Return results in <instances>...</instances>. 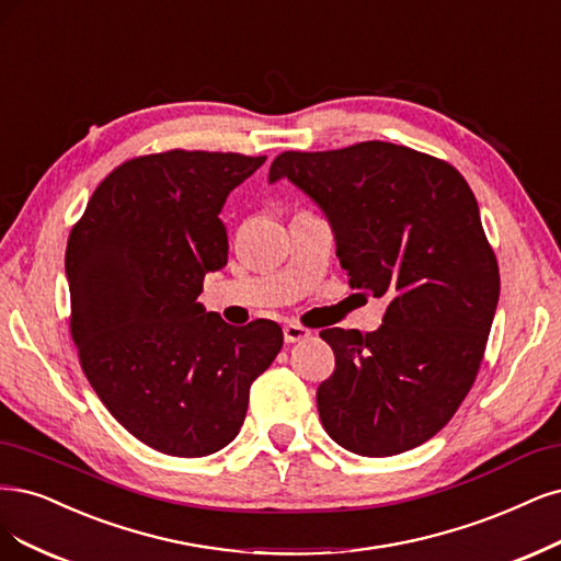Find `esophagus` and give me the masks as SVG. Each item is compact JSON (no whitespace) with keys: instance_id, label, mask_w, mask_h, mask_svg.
<instances>
[{"instance_id":"34e87169","label":"esophagus","mask_w":561,"mask_h":561,"mask_svg":"<svg viewBox=\"0 0 561 561\" xmlns=\"http://www.w3.org/2000/svg\"><path fill=\"white\" fill-rule=\"evenodd\" d=\"M283 336H285V343H297V341H304L311 336V332L306 330V327L297 324V322H289L283 327Z\"/></svg>"}]
</instances>
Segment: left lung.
I'll list each match as a JSON object with an SVG mask.
<instances>
[{"instance_id":"left-lung-1","label":"left lung","mask_w":561,"mask_h":561,"mask_svg":"<svg viewBox=\"0 0 561 561\" xmlns=\"http://www.w3.org/2000/svg\"><path fill=\"white\" fill-rule=\"evenodd\" d=\"M280 179L324 210L351 285L390 297L376 332H320L336 357L318 388L322 427L364 457L422 446L469 394L499 301L469 183L446 160L385 141L280 152L268 181Z\"/></svg>"}]
</instances>
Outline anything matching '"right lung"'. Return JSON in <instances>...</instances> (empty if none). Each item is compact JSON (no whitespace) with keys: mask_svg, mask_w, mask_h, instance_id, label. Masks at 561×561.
Returning <instances> with one entry per match:
<instances>
[{"mask_svg":"<svg viewBox=\"0 0 561 561\" xmlns=\"http://www.w3.org/2000/svg\"><path fill=\"white\" fill-rule=\"evenodd\" d=\"M264 156L167 150L96 185L71 227L69 332L83 374L123 427L173 457L218 453L239 434L253 380L283 347L272 320L231 327L197 301L227 264L220 210Z\"/></svg>","mask_w":561,"mask_h":561,"instance_id":"1","label":"right lung"}]
</instances>
